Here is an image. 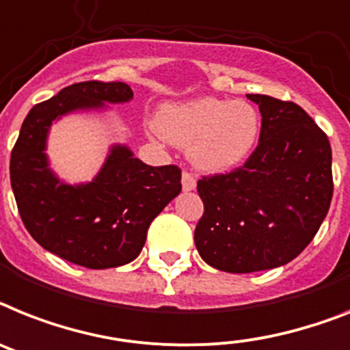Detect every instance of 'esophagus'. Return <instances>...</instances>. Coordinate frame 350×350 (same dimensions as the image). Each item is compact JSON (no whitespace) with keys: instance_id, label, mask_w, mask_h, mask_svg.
I'll return each mask as SVG.
<instances>
[{"instance_id":"obj_1","label":"esophagus","mask_w":350,"mask_h":350,"mask_svg":"<svg viewBox=\"0 0 350 350\" xmlns=\"http://www.w3.org/2000/svg\"><path fill=\"white\" fill-rule=\"evenodd\" d=\"M181 185H183L185 192H189V190L196 189V176L189 170H183V174H181Z\"/></svg>"}]
</instances>
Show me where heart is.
<instances>
[{
  "label": "heart",
  "instance_id": "1",
  "mask_svg": "<svg viewBox=\"0 0 350 350\" xmlns=\"http://www.w3.org/2000/svg\"><path fill=\"white\" fill-rule=\"evenodd\" d=\"M160 130L170 142L189 146L193 165L224 170L239 165L252 151L260 116L245 101L201 98L163 108Z\"/></svg>",
  "mask_w": 350,
  "mask_h": 350
}]
</instances>
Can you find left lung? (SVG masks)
<instances>
[{"instance_id": "8db88e82", "label": "left lung", "mask_w": 350, "mask_h": 350, "mask_svg": "<svg viewBox=\"0 0 350 350\" xmlns=\"http://www.w3.org/2000/svg\"><path fill=\"white\" fill-rule=\"evenodd\" d=\"M260 107V142L245 163L198 181L204 213L196 247L213 269L247 274L297 258L333 198L331 144L299 105L247 94Z\"/></svg>"}]
</instances>
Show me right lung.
<instances>
[{
    "instance_id": "add662e5",
    "label": "right lung",
    "mask_w": 350,
    "mask_h": 350,
    "mask_svg": "<svg viewBox=\"0 0 350 350\" xmlns=\"http://www.w3.org/2000/svg\"><path fill=\"white\" fill-rule=\"evenodd\" d=\"M122 81H81L35 105L10 154V183L28 233L46 251L87 269H110L142 251L154 217L181 192L178 165L151 167L124 146H113L101 172L87 185H66L46 158V137L57 117L105 103H124Z\"/></svg>"
}]
</instances>
